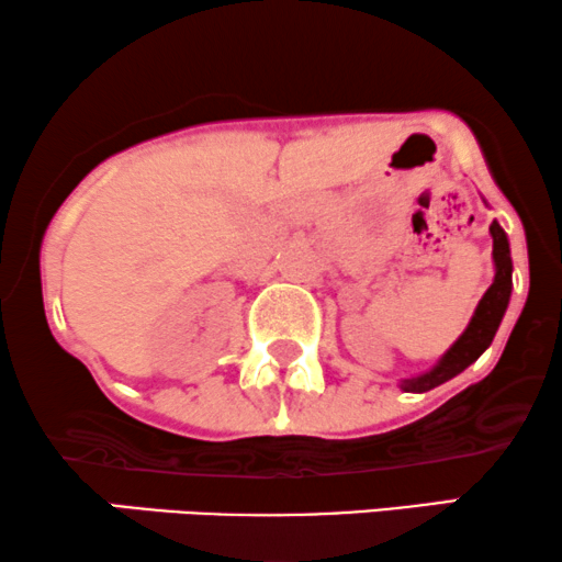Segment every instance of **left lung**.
Here are the masks:
<instances>
[{
  "mask_svg": "<svg viewBox=\"0 0 562 562\" xmlns=\"http://www.w3.org/2000/svg\"><path fill=\"white\" fill-rule=\"evenodd\" d=\"M488 231L491 238H494V283L483 294V300L477 302V311L472 315L468 329L451 345V350L440 358L438 366L432 371H427V374L401 382V387L408 390V393H427V390L449 382L451 376H457L459 371H464L472 361L481 358V352L488 348L496 329H499L502 315L507 311L509 292H513V257H509V244L502 225L494 220Z\"/></svg>",
  "mask_w": 562,
  "mask_h": 562,
  "instance_id": "1",
  "label": "left lung"
}]
</instances>
